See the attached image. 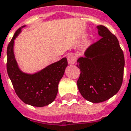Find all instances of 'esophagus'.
<instances>
[{"label":"esophagus","mask_w":131,"mask_h":131,"mask_svg":"<svg viewBox=\"0 0 131 131\" xmlns=\"http://www.w3.org/2000/svg\"><path fill=\"white\" fill-rule=\"evenodd\" d=\"M67 59H68V63L70 65H74L76 63V61H77L76 57L72 55V54L68 55Z\"/></svg>","instance_id":"esophagus-1"}]
</instances>
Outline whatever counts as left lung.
Masks as SVG:
<instances>
[{
	"label": "left lung",
	"instance_id": "obj_1",
	"mask_svg": "<svg viewBox=\"0 0 131 131\" xmlns=\"http://www.w3.org/2000/svg\"><path fill=\"white\" fill-rule=\"evenodd\" d=\"M101 38L77 60L81 74L77 81L80 93L93 103L104 102L117 94L124 76V57L117 37L102 25L96 27Z\"/></svg>",
	"mask_w": 131,
	"mask_h": 131
}]
</instances>
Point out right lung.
<instances>
[{"label": "right lung", "mask_w": 131, "mask_h": 131, "mask_svg": "<svg viewBox=\"0 0 131 131\" xmlns=\"http://www.w3.org/2000/svg\"><path fill=\"white\" fill-rule=\"evenodd\" d=\"M18 29L9 43L7 50V70L16 94L25 104L42 107L53 102L58 92L59 83L66 67V57L50 64L33 74L24 72L19 68L14 51V41L21 33Z\"/></svg>", "instance_id": "1"}]
</instances>
